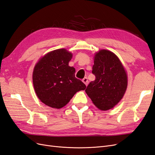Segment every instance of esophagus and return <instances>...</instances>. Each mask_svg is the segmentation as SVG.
Here are the masks:
<instances>
[{
    "label": "esophagus",
    "instance_id": "34e87169",
    "mask_svg": "<svg viewBox=\"0 0 155 155\" xmlns=\"http://www.w3.org/2000/svg\"><path fill=\"white\" fill-rule=\"evenodd\" d=\"M82 81L86 85V86H87L88 85V79H87V78H84L83 79V80H82Z\"/></svg>",
    "mask_w": 155,
    "mask_h": 155
}]
</instances>
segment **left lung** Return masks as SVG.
Wrapping results in <instances>:
<instances>
[{"label":"left lung","instance_id":"left-lung-1","mask_svg":"<svg viewBox=\"0 0 155 155\" xmlns=\"http://www.w3.org/2000/svg\"><path fill=\"white\" fill-rule=\"evenodd\" d=\"M92 73L95 80L85 92L98 109H112L123 97L127 87V77L123 65L112 51L101 50L96 54Z\"/></svg>","mask_w":155,"mask_h":155}]
</instances>
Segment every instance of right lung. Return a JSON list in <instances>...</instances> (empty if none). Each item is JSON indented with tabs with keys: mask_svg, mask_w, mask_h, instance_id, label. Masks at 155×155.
<instances>
[{
	"mask_svg": "<svg viewBox=\"0 0 155 155\" xmlns=\"http://www.w3.org/2000/svg\"><path fill=\"white\" fill-rule=\"evenodd\" d=\"M72 54L65 49L48 53L37 63L33 72V83L39 100L50 107L61 109L77 92L86 85L75 77L76 70L68 66Z\"/></svg>",
	"mask_w": 155,
	"mask_h": 155,
	"instance_id": "right-lung-1",
	"label": "right lung"
}]
</instances>
